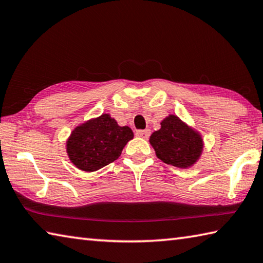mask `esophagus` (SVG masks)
I'll return each instance as SVG.
<instances>
[{
    "mask_svg": "<svg viewBox=\"0 0 263 263\" xmlns=\"http://www.w3.org/2000/svg\"><path fill=\"white\" fill-rule=\"evenodd\" d=\"M136 136L141 137V138H147L150 136V130L145 129V130H137L136 132Z\"/></svg>",
    "mask_w": 263,
    "mask_h": 263,
    "instance_id": "34e87169",
    "label": "esophagus"
}]
</instances>
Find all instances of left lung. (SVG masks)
<instances>
[{"instance_id": "obj_1", "label": "left lung", "mask_w": 263, "mask_h": 263, "mask_svg": "<svg viewBox=\"0 0 263 263\" xmlns=\"http://www.w3.org/2000/svg\"><path fill=\"white\" fill-rule=\"evenodd\" d=\"M148 141L161 161L183 170L195 165L204 151L201 134L175 115L163 119Z\"/></svg>"}]
</instances>
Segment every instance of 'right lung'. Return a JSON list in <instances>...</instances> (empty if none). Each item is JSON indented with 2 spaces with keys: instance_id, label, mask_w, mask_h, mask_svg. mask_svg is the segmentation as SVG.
<instances>
[{
  "instance_id": "obj_1",
  "label": "right lung",
  "mask_w": 263,
  "mask_h": 263,
  "mask_svg": "<svg viewBox=\"0 0 263 263\" xmlns=\"http://www.w3.org/2000/svg\"><path fill=\"white\" fill-rule=\"evenodd\" d=\"M134 138L128 126H119L115 118L103 113L78 125L66 140L68 159L80 171L91 173L117 160Z\"/></svg>"
}]
</instances>
